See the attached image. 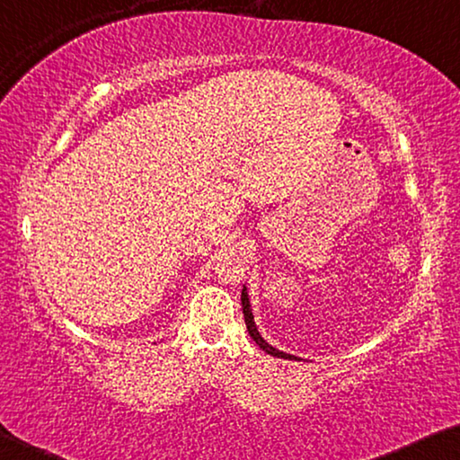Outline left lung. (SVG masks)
Instances as JSON below:
<instances>
[{"label": "left lung", "instance_id": "left-lung-1", "mask_svg": "<svg viewBox=\"0 0 460 460\" xmlns=\"http://www.w3.org/2000/svg\"><path fill=\"white\" fill-rule=\"evenodd\" d=\"M240 302H243V313H244V323H246V331H249V335L252 337V341L259 345L261 349L270 353V356H275V358H284V359H300L296 356H289V353H284L279 349H275L273 345H270L265 341L263 337H261L257 324H254V316H252V310H251V302H249V294H246V288H243V296H240Z\"/></svg>", "mask_w": 460, "mask_h": 460}]
</instances>
